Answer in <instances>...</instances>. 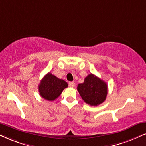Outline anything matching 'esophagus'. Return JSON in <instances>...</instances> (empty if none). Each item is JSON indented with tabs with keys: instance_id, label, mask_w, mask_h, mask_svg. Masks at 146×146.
I'll use <instances>...</instances> for the list:
<instances>
[{
	"instance_id": "34e87169",
	"label": "esophagus",
	"mask_w": 146,
	"mask_h": 146,
	"mask_svg": "<svg viewBox=\"0 0 146 146\" xmlns=\"http://www.w3.org/2000/svg\"><path fill=\"white\" fill-rule=\"evenodd\" d=\"M69 86L70 88H73L75 86V82H70L69 83Z\"/></svg>"
}]
</instances>
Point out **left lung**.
<instances>
[{"mask_svg":"<svg viewBox=\"0 0 146 146\" xmlns=\"http://www.w3.org/2000/svg\"><path fill=\"white\" fill-rule=\"evenodd\" d=\"M77 90L85 102L96 106L106 100L108 86L106 82L90 73L85 78L84 83L78 84Z\"/></svg>","mask_w":146,"mask_h":146,"instance_id":"1","label":"left lung"}]
</instances>
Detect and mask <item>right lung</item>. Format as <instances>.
Segmentation results:
<instances>
[{
  "label": "right lung",
  "instance_id": "obj_1",
  "mask_svg": "<svg viewBox=\"0 0 146 146\" xmlns=\"http://www.w3.org/2000/svg\"><path fill=\"white\" fill-rule=\"evenodd\" d=\"M67 83L63 79H58L50 73H47L40 82L38 89L41 96L46 100L53 101L61 94Z\"/></svg>",
  "mask_w": 146,
  "mask_h": 146
}]
</instances>
